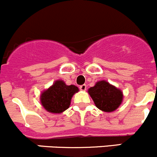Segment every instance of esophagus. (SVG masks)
<instances>
[{
  "instance_id": "esophagus-1",
  "label": "esophagus",
  "mask_w": 157,
  "mask_h": 157,
  "mask_svg": "<svg viewBox=\"0 0 157 157\" xmlns=\"http://www.w3.org/2000/svg\"><path fill=\"white\" fill-rule=\"evenodd\" d=\"M80 90L85 91L86 90V84L81 85V86H80Z\"/></svg>"
}]
</instances>
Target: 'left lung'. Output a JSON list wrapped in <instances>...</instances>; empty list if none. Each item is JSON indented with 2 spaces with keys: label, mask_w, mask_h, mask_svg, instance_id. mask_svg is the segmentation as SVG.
Returning a JSON list of instances; mask_svg holds the SVG:
<instances>
[{
  "label": "left lung",
  "mask_w": 157,
  "mask_h": 157,
  "mask_svg": "<svg viewBox=\"0 0 157 157\" xmlns=\"http://www.w3.org/2000/svg\"><path fill=\"white\" fill-rule=\"evenodd\" d=\"M96 106L104 112H113L123 101V92L106 80H100L88 90Z\"/></svg>",
  "instance_id": "obj_1"
}]
</instances>
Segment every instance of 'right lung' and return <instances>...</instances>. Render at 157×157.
Masks as SVG:
<instances>
[{
  "label": "right lung",
  "mask_w": 157,
  "mask_h": 157,
  "mask_svg": "<svg viewBox=\"0 0 157 157\" xmlns=\"http://www.w3.org/2000/svg\"><path fill=\"white\" fill-rule=\"evenodd\" d=\"M79 91L74 85H67L63 80H56L48 90L42 92L40 103L47 111L60 113L68 109L73 95Z\"/></svg>",
  "instance_id": "obj_1"
}]
</instances>
